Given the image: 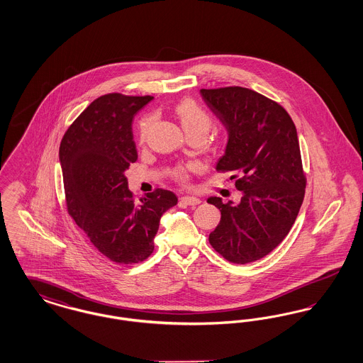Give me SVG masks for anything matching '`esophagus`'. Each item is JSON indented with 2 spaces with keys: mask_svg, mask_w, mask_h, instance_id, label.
I'll list each match as a JSON object with an SVG mask.
<instances>
[{
  "mask_svg": "<svg viewBox=\"0 0 363 363\" xmlns=\"http://www.w3.org/2000/svg\"><path fill=\"white\" fill-rule=\"evenodd\" d=\"M179 201L182 203V204H185V206H199L201 201H200V199H197V197H191V196H184V197H181L179 199Z\"/></svg>",
  "mask_w": 363,
  "mask_h": 363,
  "instance_id": "obj_1",
  "label": "esophagus"
}]
</instances>
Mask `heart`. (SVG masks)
I'll use <instances>...</instances> for the list:
<instances>
[{
  "label": "heart",
  "mask_w": 363,
  "mask_h": 363,
  "mask_svg": "<svg viewBox=\"0 0 363 363\" xmlns=\"http://www.w3.org/2000/svg\"><path fill=\"white\" fill-rule=\"evenodd\" d=\"M174 113L178 117V120L181 121L182 128L185 129V132L188 133L189 138L190 136L206 138L213 126V120H212L211 114L196 101H193L190 98L182 99L175 104ZM152 122H154L152 116H147V117L141 118V121L138 123V143L140 144H144L147 141V136L152 126ZM188 172H189V166L179 164V166L174 167L173 177L181 184H186L188 178H189Z\"/></svg>",
  "instance_id": "b5f03b06"
}]
</instances>
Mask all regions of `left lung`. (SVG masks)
<instances>
[{
  "label": "left lung",
  "mask_w": 363,
  "mask_h": 363,
  "mask_svg": "<svg viewBox=\"0 0 363 363\" xmlns=\"http://www.w3.org/2000/svg\"><path fill=\"white\" fill-rule=\"evenodd\" d=\"M201 95L228 130L216 172L234 174L231 179L242 190L237 206L208 199L222 213L209 243L230 262H253L286 238L305 197L296 129L283 106L253 89L203 88Z\"/></svg>",
  "instance_id": "1"
}]
</instances>
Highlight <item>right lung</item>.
Here are the masks:
<instances>
[{
    "instance_id": "add662e5",
    "label": "right lung",
    "mask_w": 363,
    "mask_h": 363,
    "mask_svg": "<svg viewBox=\"0 0 363 363\" xmlns=\"http://www.w3.org/2000/svg\"><path fill=\"white\" fill-rule=\"evenodd\" d=\"M154 96L118 92L95 99L73 121L60 145L68 213L104 257L138 264L151 256L162 215L178 203L157 189L135 200L125 170L138 160L132 120Z\"/></svg>"
}]
</instances>
